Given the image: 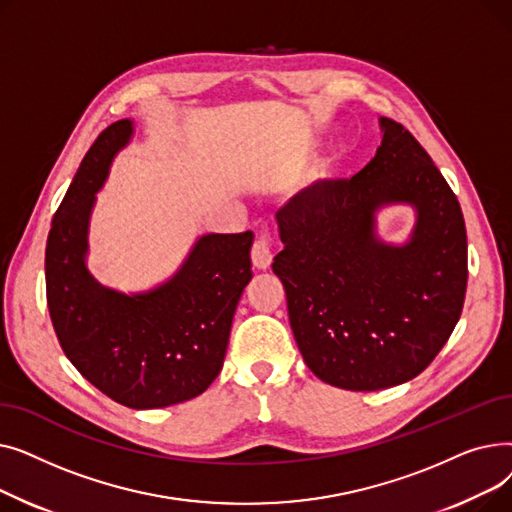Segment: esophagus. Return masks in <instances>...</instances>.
Here are the masks:
<instances>
[{"instance_id": "esophagus-1", "label": "esophagus", "mask_w": 512, "mask_h": 512, "mask_svg": "<svg viewBox=\"0 0 512 512\" xmlns=\"http://www.w3.org/2000/svg\"><path fill=\"white\" fill-rule=\"evenodd\" d=\"M251 259L257 270H267L272 265L274 253H272V234L267 230H261L253 242L251 249Z\"/></svg>"}]
</instances>
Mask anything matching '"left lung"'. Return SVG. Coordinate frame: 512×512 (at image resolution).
Returning a JSON list of instances; mask_svg holds the SVG:
<instances>
[{
	"instance_id": "1",
	"label": "left lung",
	"mask_w": 512,
	"mask_h": 512,
	"mask_svg": "<svg viewBox=\"0 0 512 512\" xmlns=\"http://www.w3.org/2000/svg\"><path fill=\"white\" fill-rule=\"evenodd\" d=\"M382 145L351 180L315 182L278 213L288 319L321 382L371 392L436 359L461 317L467 230L459 201L413 134L380 118ZM416 211L410 238L377 236L384 206Z\"/></svg>"
}]
</instances>
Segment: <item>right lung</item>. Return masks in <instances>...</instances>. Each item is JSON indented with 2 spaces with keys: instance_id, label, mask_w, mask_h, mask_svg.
Here are the masks:
<instances>
[{
  "instance_id": "add662e5",
  "label": "right lung",
  "mask_w": 512,
  "mask_h": 512,
  "mask_svg": "<svg viewBox=\"0 0 512 512\" xmlns=\"http://www.w3.org/2000/svg\"><path fill=\"white\" fill-rule=\"evenodd\" d=\"M132 120L107 126L53 215L45 249L47 307L70 363L128 409H161L203 394L222 371L232 317L251 282L253 232L203 234L178 270L149 290L103 286L87 265L97 193Z\"/></svg>"
}]
</instances>
